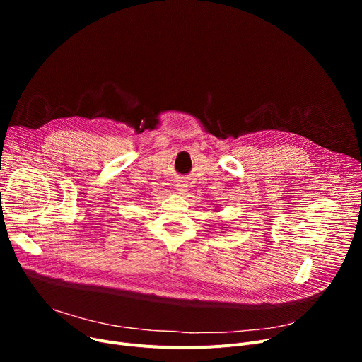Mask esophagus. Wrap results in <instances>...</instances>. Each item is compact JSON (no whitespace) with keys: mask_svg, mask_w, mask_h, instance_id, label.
Instances as JSON below:
<instances>
[{"mask_svg":"<svg viewBox=\"0 0 362 362\" xmlns=\"http://www.w3.org/2000/svg\"><path fill=\"white\" fill-rule=\"evenodd\" d=\"M175 187H176L177 194L185 195V194L187 192V182L185 180V177H177V179L175 180Z\"/></svg>","mask_w":362,"mask_h":362,"instance_id":"34e87169","label":"esophagus"}]
</instances>
